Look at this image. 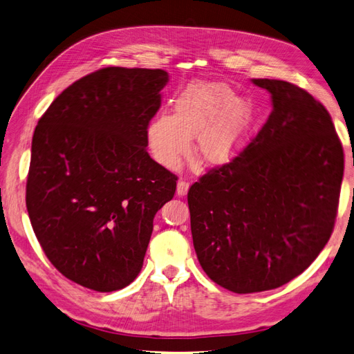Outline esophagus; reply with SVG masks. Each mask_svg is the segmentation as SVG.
<instances>
[{
	"label": "esophagus",
	"instance_id": "34e87169",
	"mask_svg": "<svg viewBox=\"0 0 354 354\" xmlns=\"http://www.w3.org/2000/svg\"><path fill=\"white\" fill-rule=\"evenodd\" d=\"M188 189H189V182L185 180V179H179L178 188H176V194H178L179 196H183V195H187Z\"/></svg>",
	"mask_w": 354,
	"mask_h": 354
}]
</instances>
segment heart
<instances>
[{
	"mask_svg": "<svg viewBox=\"0 0 354 354\" xmlns=\"http://www.w3.org/2000/svg\"><path fill=\"white\" fill-rule=\"evenodd\" d=\"M254 129L252 104L220 82H199L175 101L174 115L160 114L147 129L153 158L166 169H176L196 137V153L204 162L233 160L249 143Z\"/></svg>",
	"mask_w": 354,
	"mask_h": 354,
	"instance_id": "1",
	"label": "heart"
}]
</instances>
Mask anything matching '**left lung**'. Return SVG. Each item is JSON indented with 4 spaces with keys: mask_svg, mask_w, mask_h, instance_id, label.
<instances>
[{
    "mask_svg": "<svg viewBox=\"0 0 354 354\" xmlns=\"http://www.w3.org/2000/svg\"><path fill=\"white\" fill-rule=\"evenodd\" d=\"M272 113L239 156L189 188L194 248L208 278L236 292L279 288L330 240L344 172L343 146L326 106L279 80Z\"/></svg>",
    "mask_w": 354,
    "mask_h": 354,
    "instance_id": "left-lung-1",
    "label": "left lung"
}]
</instances>
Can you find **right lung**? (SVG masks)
I'll return each mask as SVG.
<instances>
[{
  "mask_svg": "<svg viewBox=\"0 0 354 354\" xmlns=\"http://www.w3.org/2000/svg\"><path fill=\"white\" fill-rule=\"evenodd\" d=\"M167 81L162 69L102 68L68 86L37 122L30 223L50 263L81 286L130 285L153 218L175 195L178 178L146 150Z\"/></svg>",
  "mask_w": 354,
  "mask_h": 354,
  "instance_id": "add662e5",
  "label": "right lung"
}]
</instances>
